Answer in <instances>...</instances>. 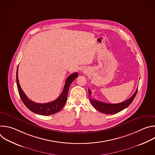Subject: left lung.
<instances>
[{
    "label": "left lung",
    "mask_w": 155,
    "mask_h": 155,
    "mask_svg": "<svg viewBox=\"0 0 155 155\" xmlns=\"http://www.w3.org/2000/svg\"><path fill=\"white\" fill-rule=\"evenodd\" d=\"M137 90H138V88L136 91V92L134 93V94L132 95L129 99H128L127 100L123 102L118 103V104H108V103H105V102L97 101L96 99H91L90 97V95L91 94V92L90 89H88V91H89L90 101L92 105L100 112L105 114L107 115L115 114L121 112L123 109L127 108L132 102V101H134L137 94Z\"/></svg>",
    "instance_id": "obj_1"
}]
</instances>
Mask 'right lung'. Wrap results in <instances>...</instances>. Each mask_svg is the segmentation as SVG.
Masks as SVG:
<instances>
[{
    "instance_id": "1",
    "label": "right lung",
    "mask_w": 155,
    "mask_h": 155,
    "mask_svg": "<svg viewBox=\"0 0 155 155\" xmlns=\"http://www.w3.org/2000/svg\"><path fill=\"white\" fill-rule=\"evenodd\" d=\"M18 68L16 71V84L19 94L22 101H23V102L26 106V107L32 112L38 115H41L45 116L54 114L59 112L63 108L66 102H67L69 86L72 82L78 77V74L77 72H75L72 75H69L67 78L62 93L56 100L50 102L38 104L35 103L32 101L30 100L29 99H28V97L26 96L23 91L22 90L18 80Z\"/></svg>"
}]
</instances>
